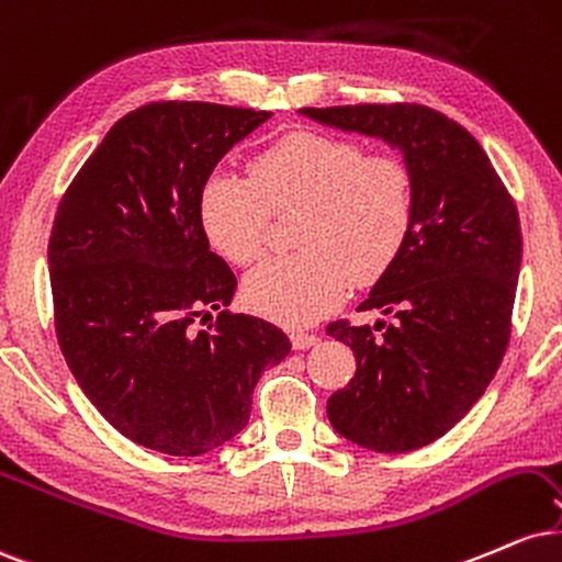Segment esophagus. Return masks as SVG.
Returning a JSON list of instances; mask_svg holds the SVG:
<instances>
[{
  "instance_id": "34e87169",
  "label": "esophagus",
  "mask_w": 562,
  "mask_h": 562,
  "mask_svg": "<svg viewBox=\"0 0 562 562\" xmlns=\"http://www.w3.org/2000/svg\"><path fill=\"white\" fill-rule=\"evenodd\" d=\"M289 339H292L294 349H307V347H313L315 341H318V334H307V331H292V336H289Z\"/></svg>"
}]
</instances>
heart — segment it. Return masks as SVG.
Segmentation results:
<instances>
[{
  "instance_id": "obj_1",
  "label": "heart",
  "mask_w": 562,
  "mask_h": 562,
  "mask_svg": "<svg viewBox=\"0 0 562 562\" xmlns=\"http://www.w3.org/2000/svg\"><path fill=\"white\" fill-rule=\"evenodd\" d=\"M300 204V252L262 262L244 281L255 313L307 326L339 305L349 281L371 283L392 268L415 217L411 168L368 155L352 138L292 131L249 160L247 178L213 173L196 191V217L210 247L234 266L266 252L268 210Z\"/></svg>"
}]
</instances>
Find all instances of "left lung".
Here are the masks:
<instances>
[{"label": "left lung", "mask_w": 562, "mask_h": 562, "mask_svg": "<svg viewBox=\"0 0 562 562\" xmlns=\"http://www.w3.org/2000/svg\"><path fill=\"white\" fill-rule=\"evenodd\" d=\"M300 112L381 138L411 168L413 231L360 305L389 321L326 328L358 362L326 413L341 437L366 450H418L476 405L503 362L524 252L516 202L476 138L424 104Z\"/></svg>", "instance_id": "left-lung-1"}]
</instances>
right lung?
I'll return each mask as SVG.
<instances>
[{
  "instance_id": "1",
  "label": "right lung",
  "mask_w": 562,
  "mask_h": 562,
  "mask_svg": "<svg viewBox=\"0 0 562 562\" xmlns=\"http://www.w3.org/2000/svg\"><path fill=\"white\" fill-rule=\"evenodd\" d=\"M273 112L151 102L123 115L59 200L49 236L55 328L70 373L125 439L196 458L247 426L255 384L292 341L228 313L236 276L196 217L223 155ZM221 308L207 333L193 318Z\"/></svg>"
}]
</instances>
